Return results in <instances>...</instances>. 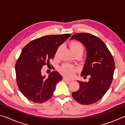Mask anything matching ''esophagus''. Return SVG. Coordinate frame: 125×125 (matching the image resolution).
Here are the masks:
<instances>
[{
	"label": "esophagus",
	"instance_id": "esophagus-1",
	"mask_svg": "<svg viewBox=\"0 0 125 125\" xmlns=\"http://www.w3.org/2000/svg\"><path fill=\"white\" fill-rule=\"evenodd\" d=\"M63 80H64L65 82H71L72 81L71 79H69L66 78H63Z\"/></svg>",
	"mask_w": 125,
	"mask_h": 125
}]
</instances>
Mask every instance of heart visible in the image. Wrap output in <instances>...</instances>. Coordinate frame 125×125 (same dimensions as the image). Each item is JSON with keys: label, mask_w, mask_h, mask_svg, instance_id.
Instances as JSON below:
<instances>
[{"label": "heart", "mask_w": 125, "mask_h": 125, "mask_svg": "<svg viewBox=\"0 0 125 125\" xmlns=\"http://www.w3.org/2000/svg\"><path fill=\"white\" fill-rule=\"evenodd\" d=\"M69 47L72 51L73 53V54L75 53H81L83 54V46L82 44L78 41H72L69 44ZM58 49L57 50L55 54V56H57ZM60 72L63 75L67 77H72L75 74V73L77 72V69L73 65L69 64H64L62 65L60 68Z\"/></svg>", "instance_id": "heart-1"}]
</instances>
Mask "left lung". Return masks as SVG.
Here are the masks:
<instances>
[{"label":"left lung","mask_w":125,"mask_h":125,"mask_svg":"<svg viewBox=\"0 0 125 125\" xmlns=\"http://www.w3.org/2000/svg\"><path fill=\"white\" fill-rule=\"evenodd\" d=\"M70 40H77L85 47L86 61L81 75L90 76L88 82L78 80L79 89L73 92L72 96L81 104H93L103 98L113 81L115 71L113 56L104 42L90 33H76Z\"/></svg>","instance_id":"1"}]
</instances>
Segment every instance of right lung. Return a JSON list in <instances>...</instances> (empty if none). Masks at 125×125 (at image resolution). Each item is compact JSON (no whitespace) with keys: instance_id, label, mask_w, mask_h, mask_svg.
<instances>
[{"instance_id":"1","label":"right lung","mask_w":125,"mask_h":125,"mask_svg":"<svg viewBox=\"0 0 125 125\" xmlns=\"http://www.w3.org/2000/svg\"><path fill=\"white\" fill-rule=\"evenodd\" d=\"M71 36H45L33 40L23 48L15 65L16 82L20 92L30 101L42 103L52 98L62 76L53 71L46 78L42 75L41 69L53 58L58 48Z\"/></svg>"}]
</instances>
